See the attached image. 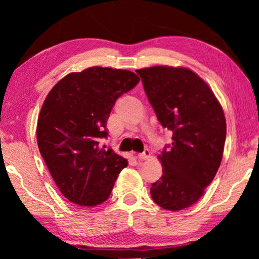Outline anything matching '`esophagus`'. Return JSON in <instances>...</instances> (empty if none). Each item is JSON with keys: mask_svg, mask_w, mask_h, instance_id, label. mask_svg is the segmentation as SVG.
I'll use <instances>...</instances> for the list:
<instances>
[{"mask_svg": "<svg viewBox=\"0 0 259 259\" xmlns=\"http://www.w3.org/2000/svg\"><path fill=\"white\" fill-rule=\"evenodd\" d=\"M150 155H151V152H150V150H148V148H145L143 153L138 154V159H139V160H145V159H148V158H150Z\"/></svg>", "mask_w": 259, "mask_h": 259, "instance_id": "obj_1", "label": "esophagus"}]
</instances>
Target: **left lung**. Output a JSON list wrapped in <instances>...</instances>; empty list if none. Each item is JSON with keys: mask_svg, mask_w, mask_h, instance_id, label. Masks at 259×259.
<instances>
[{"mask_svg": "<svg viewBox=\"0 0 259 259\" xmlns=\"http://www.w3.org/2000/svg\"><path fill=\"white\" fill-rule=\"evenodd\" d=\"M148 101L172 145L158 155L162 176L152 184L155 204L169 211L193 205L221 166L226 138L224 112L203 79L184 67L138 69Z\"/></svg>", "mask_w": 259, "mask_h": 259, "instance_id": "1", "label": "left lung"}]
</instances>
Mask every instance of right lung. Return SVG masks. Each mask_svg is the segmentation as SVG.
I'll list each match as a JSON object with an SVG mask.
<instances>
[{
  "label": "right lung",
  "mask_w": 259,
  "mask_h": 259,
  "mask_svg": "<svg viewBox=\"0 0 259 259\" xmlns=\"http://www.w3.org/2000/svg\"><path fill=\"white\" fill-rule=\"evenodd\" d=\"M139 76L123 69L91 67L59 81L42 105L37 146L60 192L80 206L108 199L127 160L100 147L116 99L134 88Z\"/></svg>",
  "instance_id": "obj_1"
}]
</instances>
